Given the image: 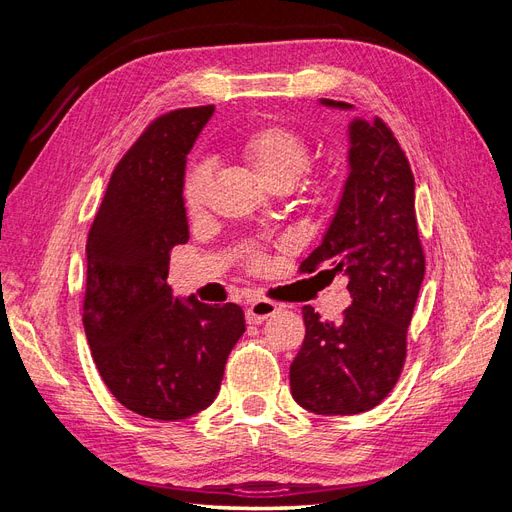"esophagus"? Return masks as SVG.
<instances>
[{"label": "esophagus", "mask_w": 512, "mask_h": 512, "mask_svg": "<svg viewBox=\"0 0 512 512\" xmlns=\"http://www.w3.org/2000/svg\"><path fill=\"white\" fill-rule=\"evenodd\" d=\"M277 312H280V305L269 301V299H258L250 307H247L245 318L250 324H260V322H265L267 318H271Z\"/></svg>", "instance_id": "esophagus-1"}]
</instances>
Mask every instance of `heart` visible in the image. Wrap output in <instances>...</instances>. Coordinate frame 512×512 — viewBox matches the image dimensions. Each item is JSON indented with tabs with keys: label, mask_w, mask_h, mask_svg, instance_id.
<instances>
[{
	"label": "heart",
	"mask_w": 512,
	"mask_h": 512,
	"mask_svg": "<svg viewBox=\"0 0 512 512\" xmlns=\"http://www.w3.org/2000/svg\"><path fill=\"white\" fill-rule=\"evenodd\" d=\"M241 162L250 173L273 192H288L307 173L312 164V149L305 138L284 126H262L247 134L237 147ZM211 190V170L207 166L192 168L183 183V209L190 220H198L207 209ZM342 190L337 168L318 173L307 188V203L312 209H329ZM252 267L262 265V256H250Z\"/></svg>",
	"instance_id": "1"
}]
</instances>
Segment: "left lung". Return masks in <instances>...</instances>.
<instances>
[{
	"label": "left lung",
	"mask_w": 512,
	"mask_h": 512,
	"mask_svg": "<svg viewBox=\"0 0 512 512\" xmlns=\"http://www.w3.org/2000/svg\"><path fill=\"white\" fill-rule=\"evenodd\" d=\"M348 108L346 102L322 100ZM350 175L322 243L301 273L348 277L352 303L342 320L303 307L305 339L290 365V391L316 414L376 408L404 371L408 324L425 275L414 211V175L395 134L376 117L350 126Z\"/></svg>",
	"instance_id": "left-lung-1"
}]
</instances>
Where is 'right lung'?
Wrapping results in <instances>:
<instances>
[{"label":"right lung","mask_w":512,"mask_h":512,"mask_svg":"<svg viewBox=\"0 0 512 512\" xmlns=\"http://www.w3.org/2000/svg\"><path fill=\"white\" fill-rule=\"evenodd\" d=\"M213 106L153 119L115 166L87 237L83 327L108 391L128 410L179 421L213 404L245 333L235 303L173 301V247L188 243L185 160Z\"/></svg>","instance_id":"1"}]
</instances>
